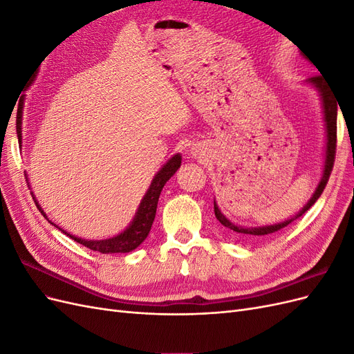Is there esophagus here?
Instances as JSON below:
<instances>
[{"label":"esophagus","instance_id":"1","mask_svg":"<svg viewBox=\"0 0 354 354\" xmlns=\"http://www.w3.org/2000/svg\"><path fill=\"white\" fill-rule=\"evenodd\" d=\"M190 152H192V155H195V156H196V155H199V152H201V149H199L198 146H194V147H192V149H190Z\"/></svg>","mask_w":354,"mask_h":354}]
</instances>
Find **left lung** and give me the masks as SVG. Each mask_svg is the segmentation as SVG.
Listing matches in <instances>:
<instances>
[{"mask_svg": "<svg viewBox=\"0 0 354 354\" xmlns=\"http://www.w3.org/2000/svg\"><path fill=\"white\" fill-rule=\"evenodd\" d=\"M306 84L312 85L313 88L317 90L319 95H320V102H322V111H324V122H325V133H326V138H325V158H324V169H322V177H320L319 183L313 192L312 198L307 201L306 205L299 209L295 216H292L291 218H286L283 221L279 223H273V224H266V226H241V224L234 223L232 220H229L224 214L221 212V209L218 208L216 199H214V212H216L217 220L223 224L224 227L227 229L229 233L238 236L239 239L243 241H250V242H260L266 238L272 236L273 233L282 230L283 227H286L288 224H291L294 220L299 218L303 214L313 205V203L319 199V196L322 195V192L328 183L330 171H332V165H334V159H335V147H337V99L335 95L332 94V91L328 88V84L325 82L324 75H317V77L308 78L306 80Z\"/></svg>", "mask_w": 354, "mask_h": 354, "instance_id": "left-lung-1", "label": "left lung"}]
</instances>
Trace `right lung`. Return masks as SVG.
Masks as SVG:
<instances>
[{"label":"right lung","instance_id":"obj_1","mask_svg":"<svg viewBox=\"0 0 354 354\" xmlns=\"http://www.w3.org/2000/svg\"><path fill=\"white\" fill-rule=\"evenodd\" d=\"M24 106H25L24 102H20L19 109H17V122H16V130H17V138H19L20 147H22V138H24V136H22ZM180 165H181V155L180 153H176L173 158L168 159V162L164 164V167L160 168L158 173L155 174L151 186H149L147 192H146L142 202H140V205H138V208L136 211V216H134L133 221L128 224L124 232L118 233L116 236H112V238H108V239H99V241L82 239V238H77L75 234L68 233L66 230L60 229L57 224L51 223V220H48L47 214L44 212V209H42L41 205L38 203V201L34 195V192H30V194H32V198H34V201H35V205L38 207V209L41 211L42 216H44L53 224V226L60 229L63 233L66 234V236L72 238L73 241H77L78 243H82L84 246H87V248H90L93 251L102 252V254L130 252V251L136 250L137 246L147 238V234H149V232H151V227H152L153 220H155V214H156L160 192H162L167 181L176 174V171L180 168Z\"/></svg>","mask_w":354,"mask_h":354}]
</instances>
